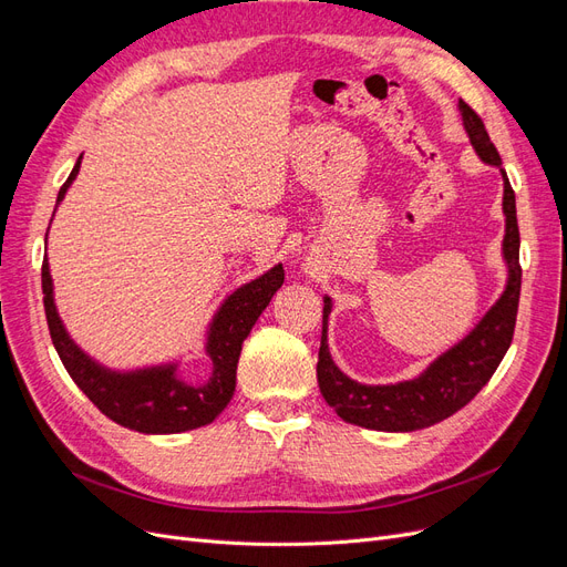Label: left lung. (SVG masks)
<instances>
[{"label": "left lung", "mask_w": 567, "mask_h": 567, "mask_svg": "<svg viewBox=\"0 0 567 567\" xmlns=\"http://www.w3.org/2000/svg\"><path fill=\"white\" fill-rule=\"evenodd\" d=\"M458 111L463 117L471 144L477 156L485 163L499 167L504 175V257L508 265V284L504 296L485 315L475 329L463 338L458 346L444 352L437 362L427 367L414 381L398 385H362L348 379L331 359L329 342H326V317L331 312V300H323V326L321 348L317 362V381L323 400L338 411V416L348 423L371 427L385 433H409L421 431L433 423H440L466 406L475 394L485 388L496 367L513 340L520 300V231L516 217V194H513L502 156L489 142L483 117H480L466 101L458 99Z\"/></svg>", "instance_id": "left-lung-1"}]
</instances>
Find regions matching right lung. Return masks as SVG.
<instances>
[{
	"label": "right lung",
	"mask_w": 567,
	"mask_h": 567,
	"mask_svg": "<svg viewBox=\"0 0 567 567\" xmlns=\"http://www.w3.org/2000/svg\"><path fill=\"white\" fill-rule=\"evenodd\" d=\"M78 158L71 177L61 186L56 203L63 200L68 186L80 173ZM286 279L284 267L277 265L262 274L260 279L238 288L227 298L217 312L208 336V354L213 359V379L205 385H186L177 379L175 367H158L136 373H113L94 364L75 342L68 338L56 315L54 296H51L49 262H42V293L44 315L49 323L51 342L61 357L65 371L78 388L104 411V414L125 427L140 433H182L208 425L221 414L236 388V367L244 340L248 338L257 317L262 315L271 296L277 293Z\"/></svg>",
	"instance_id": "right-lung-1"
}]
</instances>
